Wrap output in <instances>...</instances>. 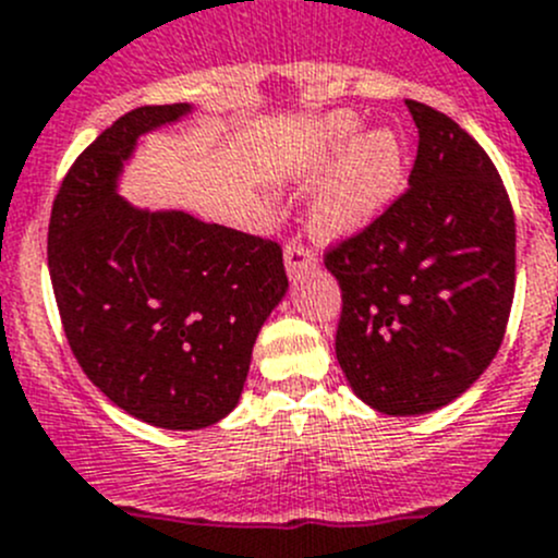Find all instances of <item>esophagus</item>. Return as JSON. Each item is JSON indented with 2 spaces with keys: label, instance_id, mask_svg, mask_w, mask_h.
I'll use <instances>...</instances> for the list:
<instances>
[{
  "label": "esophagus",
  "instance_id": "obj_1",
  "mask_svg": "<svg viewBox=\"0 0 558 558\" xmlns=\"http://www.w3.org/2000/svg\"><path fill=\"white\" fill-rule=\"evenodd\" d=\"M284 271L292 281L306 277V274L317 271V257L308 250H303V244L298 239H292L284 246Z\"/></svg>",
  "mask_w": 558,
  "mask_h": 558
}]
</instances>
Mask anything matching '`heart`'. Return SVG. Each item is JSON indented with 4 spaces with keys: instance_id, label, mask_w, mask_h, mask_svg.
I'll return each instance as SVG.
<instances>
[{
    "instance_id": "1",
    "label": "heart",
    "mask_w": 558,
    "mask_h": 558,
    "mask_svg": "<svg viewBox=\"0 0 558 558\" xmlns=\"http://www.w3.org/2000/svg\"><path fill=\"white\" fill-rule=\"evenodd\" d=\"M319 174L324 179L308 201V233L319 241L355 239L404 195L410 148L393 126L361 132V121L333 113L314 126L308 146L281 170L287 181L303 184Z\"/></svg>"
}]
</instances>
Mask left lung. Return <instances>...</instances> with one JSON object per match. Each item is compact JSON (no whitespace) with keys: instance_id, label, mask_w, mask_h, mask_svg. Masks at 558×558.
Masks as SVG:
<instances>
[{"instance_id":"obj_1","label":"left lung","mask_w":558,"mask_h":558,"mask_svg":"<svg viewBox=\"0 0 558 558\" xmlns=\"http://www.w3.org/2000/svg\"><path fill=\"white\" fill-rule=\"evenodd\" d=\"M417 126L410 190L325 255L339 279L336 357L383 415H426L490 366L515 292V219L488 154L453 119L407 99Z\"/></svg>"}]
</instances>
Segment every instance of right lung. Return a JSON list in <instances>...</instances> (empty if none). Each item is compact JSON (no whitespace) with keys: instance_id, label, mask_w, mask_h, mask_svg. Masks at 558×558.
Returning a JSON list of instances; mask_svg holds the SVG:
<instances>
[{"instance_id":"obj_1","label":"right lung","mask_w":558,"mask_h":558,"mask_svg":"<svg viewBox=\"0 0 558 558\" xmlns=\"http://www.w3.org/2000/svg\"><path fill=\"white\" fill-rule=\"evenodd\" d=\"M190 102L143 105L75 159L53 201L48 268L73 355L137 421L195 432L228 417L257 333L287 295L274 241L119 195L148 132Z\"/></svg>"}]
</instances>
